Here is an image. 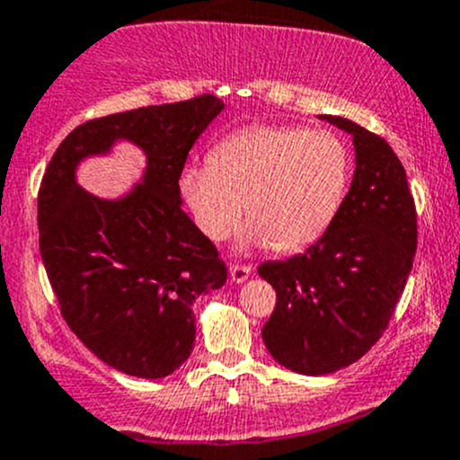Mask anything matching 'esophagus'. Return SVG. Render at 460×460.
<instances>
[{"label":"esophagus","mask_w":460,"mask_h":460,"mask_svg":"<svg viewBox=\"0 0 460 460\" xmlns=\"http://www.w3.org/2000/svg\"><path fill=\"white\" fill-rule=\"evenodd\" d=\"M251 273H253V269L246 267V264H235V267L229 269V278L234 284L246 282V279L251 278Z\"/></svg>","instance_id":"34e87169"}]
</instances>
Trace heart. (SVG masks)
<instances>
[{"label": "heart", "mask_w": 460, "mask_h": 460, "mask_svg": "<svg viewBox=\"0 0 460 460\" xmlns=\"http://www.w3.org/2000/svg\"><path fill=\"white\" fill-rule=\"evenodd\" d=\"M348 178L350 154L337 134L253 125L222 138L205 165L182 167L178 190L211 243L235 234L246 200V243L297 251L326 234Z\"/></svg>", "instance_id": "obj_1"}]
</instances>
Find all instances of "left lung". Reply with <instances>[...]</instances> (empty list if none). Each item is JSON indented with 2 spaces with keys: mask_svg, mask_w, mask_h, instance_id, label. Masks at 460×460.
I'll use <instances>...</instances> for the list:
<instances>
[{
  "mask_svg": "<svg viewBox=\"0 0 460 460\" xmlns=\"http://www.w3.org/2000/svg\"><path fill=\"white\" fill-rule=\"evenodd\" d=\"M355 145V173L335 220L304 253L258 269L278 293L262 340L299 375L346 368L384 335L417 253V211L388 143L344 116L322 114Z\"/></svg>",
  "mask_w": 460,
  "mask_h": 460,
  "instance_id": "8db88e82",
  "label": "left lung"
}]
</instances>
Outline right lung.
I'll return each mask as SVG.
<instances>
[{"instance_id":"right-lung-1","label":"right lung","mask_w":460,"mask_h":460,"mask_svg":"<svg viewBox=\"0 0 460 460\" xmlns=\"http://www.w3.org/2000/svg\"><path fill=\"white\" fill-rule=\"evenodd\" d=\"M225 110L214 94L110 114L57 147L37 202L39 249L61 315L85 346L125 375L163 379L190 359L193 302L226 282L216 246L182 211L187 154ZM132 142L142 181L119 199L78 185L84 160Z\"/></svg>"}]
</instances>
